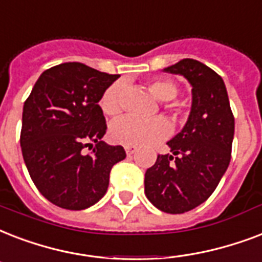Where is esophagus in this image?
<instances>
[{"instance_id": "obj_1", "label": "esophagus", "mask_w": 262, "mask_h": 262, "mask_svg": "<svg viewBox=\"0 0 262 262\" xmlns=\"http://www.w3.org/2000/svg\"><path fill=\"white\" fill-rule=\"evenodd\" d=\"M124 150H125V153L128 154H133L134 151H135V150H137V147H135V146H133V145H125L124 146Z\"/></svg>"}]
</instances>
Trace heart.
<instances>
[{"instance_id":"obj_1","label":"heart","mask_w":262,"mask_h":262,"mask_svg":"<svg viewBox=\"0 0 262 262\" xmlns=\"http://www.w3.org/2000/svg\"><path fill=\"white\" fill-rule=\"evenodd\" d=\"M147 90L160 101L169 102L178 95V86L169 79H151L147 82ZM124 84L116 82L103 91L99 105L106 115L117 116L123 111ZM171 125L164 117L139 119L135 116H124L112 121L109 137L113 142L121 145H147L167 137Z\"/></svg>"}]
</instances>
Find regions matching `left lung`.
I'll list each match as a JSON object with an SVG mask.
<instances>
[{
  "instance_id": "1",
  "label": "left lung",
  "mask_w": 262,
  "mask_h": 262,
  "mask_svg": "<svg viewBox=\"0 0 262 262\" xmlns=\"http://www.w3.org/2000/svg\"><path fill=\"white\" fill-rule=\"evenodd\" d=\"M165 72L183 75L192 86V105L183 129L145 173L147 200L179 214L208 200L230 165L235 119L222 76L202 62L183 58Z\"/></svg>"
}]
</instances>
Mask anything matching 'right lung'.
<instances>
[{
  "mask_svg": "<svg viewBox=\"0 0 262 262\" xmlns=\"http://www.w3.org/2000/svg\"><path fill=\"white\" fill-rule=\"evenodd\" d=\"M117 78L64 62L45 71L24 102V163L40 194L60 208L97 204L108 190L112 167L125 159L123 146L101 141L108 127L98 102ZM84 147L93 151L84 155Z\"/></svg>",
  "mask_w": 262,
  "mask_h": 262,
  "instance_id": "obj_1",
  "label": "right lung"
}]
</instances>
